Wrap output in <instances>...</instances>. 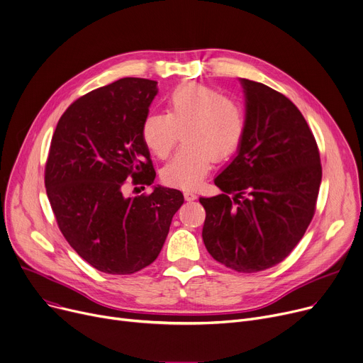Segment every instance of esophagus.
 Returning a JSON list of instances; mask_svg holds the SVG:
<instances>
[{
	"mask_svg": "<svg viewBox=\"0 0 363 363\" xmlns=\"http://www.w3.org/2000/svg\"><path fill=\"white\" fill-rule=\"evenodd\" d=\"M184 199L189 202H193L198 199V196H196V193H193V191H184Z\"/></svg>",
	"mask_w": 363,
	"mask_h": 363,
	"instance_id": "1",
	"label": "esophagus"
}]
</instances>
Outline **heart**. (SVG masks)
Instances as JSON below:
<instances>
[{
	"instance_id": "1",
	"label": "heart",
	"mask_w": 363,
	"mask_h": 363,
	"mask_svg": "<svg viewBox=\"0 0 363 363\" xmlns=\"http://www.w3.org/2000/svg\"><path fill=\"white\" fill-rule=\"evenodd\" d=\"M165 115H148L141 126L144 144L160 160L172 154L183 138L184 145L162 169V182L183 190L196 189L212 169L240 147L245 130L241 103L220 90L183 82L164 99Z\"/></svg>"
}]
</instances>
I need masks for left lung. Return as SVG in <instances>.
Segmentation results:
<instances>
[{"label":"left lung","mask_w":363,"mask_h":363,"mask_svg":"<svg viewBox=\"0 0 363 363\" xmlns=\"http://www.w3.org/2000/svg\"><path fill=\"white\" fill-rule=\"evenodd\" d=\"M245 130L237 157L201 198L209 255L235 272L255 273L285 260L315 213L320 151L298 107L262 82L240 79ZM233 196L231 197L230 194Z\"/></svg>","instance_id":"left-lung-1"}]
</instances>
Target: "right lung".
Wrapping results in <instances>:
<instances>
[{
	"mask_svg": "<svg viewBox=\"0 0 363 363\" xmlns=\"http://www.w3.org/2000/svg\"><path fill=\"white\" fill-rule=\"evenodd\" d=\"M157 93V81L132 77L93 90L65 110L50 141L45 186L58 227L79 257L108 274L150 266L184 202L161 186L125 194L126 179H155L141 126Z\"/></svg>",
	"mask_w": 363,
	"mask_h": 363,
	"instance_id": "right-lung-1",
	"label": "right lung"
}]
</instances>
